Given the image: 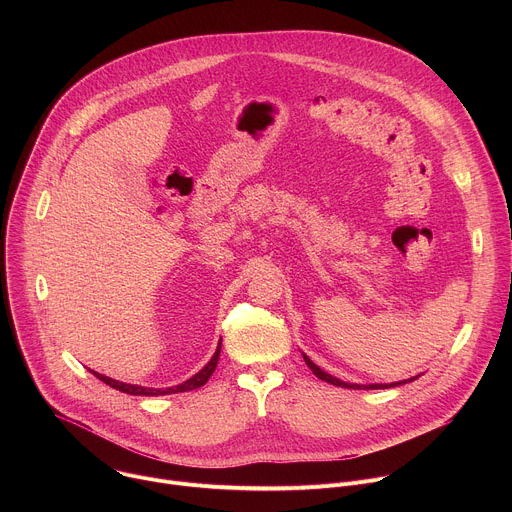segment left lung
Here are the masks:
<instances>
[{
  "label": "left lung",
  "mask_w": 512,
  "mask_h": 512,
  "mask_svg": "<svg viewBox=\"0 0 512 512\" xmlns=\"http://www.w3.org/2000/svg\"><path fill=\"white\" fill-rule=\"evenodd\" d=\"M304 358H306V364H308V367L312 369V373H314L318 379H322V381H326V383H330V385H336V387H344V389H389V387H399V385L407 383V381H399V383H391V385H352V383H344V381H340V379H336V377L324 373L320 367H316V364H314L308 356H304ZM415 379H417V377H413V379H409V381H415Z\"/></svg>",
  "instance_id": "left-lung-1"
}]
</instances>
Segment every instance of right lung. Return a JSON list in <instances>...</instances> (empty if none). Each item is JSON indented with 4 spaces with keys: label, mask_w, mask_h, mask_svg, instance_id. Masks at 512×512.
I'll return each instance as SVG.
<instances>
[{
    "label": "right lung",
    "mask_w": 512,
    "mask_h": 512,
    "mask_svg": "<svg viewBox=\"0 0 512 512\" xmlns=\"http://www.w3.org/2000/svg\"><path fill=\"white\" fill-rule=\"evenodd\" d=\"M218 356H221V342H218V348H216V352H214V356L210 358V362L206 364V367L200 371V373H196L192 379H188V381H184L182 385H176V387H170V389H148V387H137V385H127V383H119V381H115V379H109V377H105V375H99V373H95L93 371V375L99 379V381H103L105 385H109V387H113V389H117V391H121V393H127V395H143V397H158V395H172V393H186V391H192V389H198V387H202L208 379H210V375L214 373V369H216V362H218Z\"/></svg>",
    "instance_id": "obj_1"
}]
</instances>
